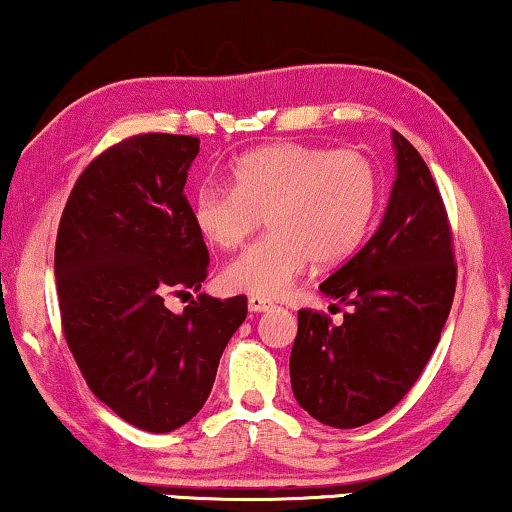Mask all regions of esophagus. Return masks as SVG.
<instances>
[{"instance_id": "esophagus-1", "label": "esophagus", "mask_w": 512, "mask_h": 512, "mask_svg": "<svg viewBox=\"0 0 512 512\" xmlns=\"http://www.w3.org/2000/svg\"><path fill=\"white\" fill-rule=\"evenodd\" d=\"M275 307V303L268 298H261V296H251L249 298V310L251 312H265V310H272Z\"/></svg>"}]
</instances>
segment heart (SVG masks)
Listing matches in <instances>:
<instances>
[{
    "label": "heart",
    "mask_w": 512,
    "mask_h": 512,
    "mask_svg": "<svg viewBox=\"0 0 512 512\" xmlns=\"http://www.w3.org/2000/svg\"><path fill=\"white\" fill-rule=\"evenodd\" d=\"M233 188L202 186L193 223L216 249H240L263 219L270 233L223 270L228 289L284 296L310 261L335 265L361 247L380 205V172L368 153L272 144L237 160Z\"/></svg>",
    "instance_id": "obj_1"
}]
</instances>
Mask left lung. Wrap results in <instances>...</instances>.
Masks as SVG:
<instances>
[{"label": "left lung", "instance_id": "left-lung-1", "mask_svg": "<svg viewBox=\"0 0 512 512\" xmlns=\"http://www.w3.org/2000/svg\"><path fill=\"white\" fill-rule=\"evenodd\" d=\"M394 144L398 177L380 228L319 284L349 312L340 324L310 307L298 312L293 396L335 429L373 422L403 401L438 345L457 289L443 195L396 130Z\"/></svg>", "mask_w": 512, "mask_h": 512}]
</instances>
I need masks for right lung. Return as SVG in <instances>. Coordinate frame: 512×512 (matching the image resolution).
Listing matches in <instances>:
<instances>
[{"instance_id":"right-lung-1","label":"right lung","mask_w":512,"mask_h":512,"mask_svg":"<svg viewBox=\"0 0 512 512\" xmlns=\"http://www.w3.org/2000/svg\"><path fill=\"white\" fill-rule=\"evenodd\" d=\"M200 139L144 132L90 160L55 240L62 333L93 394L118 417L167 433L198 415L247 296L198 293L209 268L184 186ZM191 296V293H188Z\"/></svg>"}]
</instances>
